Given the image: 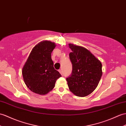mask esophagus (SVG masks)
Returning a JSON list of instances; mask_svg holds the SVG:
<instances>
[{"mask_svg":"<svg viewBox=\"0 0 126 126\" xmlns=\"http://www.w3.org/2000/svg\"><path fill=\"white\" fill-rule=\"evenodd\" d=\"M58 71H59V72L60 73V74L62 75H63V72H62V70H61V69H60L59 70H58Z\"/></svg>","mask_w":126,"mask_h":126,"instance_id":"esophagus-1","label":"esophagus"}]
</instances>
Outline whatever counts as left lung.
I'll return each instance as SVG.
<instances>
[{
	"label": "left lung",
	"instance_id": "left-lung-1",
	"mask_svg": "<svg viewBox=\"0 0 126 126\" xmlns=\"http://www.w3.org/2000/svg\"><path fill=\"white\" fill-rule=\"evenodd\" d=\"M72 52L69 57L72 64L71 75L66 78L70 91L84 97L96 88L103 72L102 64L89 50L83 47L69 44Z\"/></svg>",
	"mask_w": 126,
	"mask_h": 126
}]
</instances>
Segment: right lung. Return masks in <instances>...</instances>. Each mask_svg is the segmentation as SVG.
<instances>
[{
	"label": "right lung",
	"instance_id": "1",
	"mask_svg": "<svg viewBox=\"0 0 126 126\" xmlns=\"http://www.w3.org/2000/svg\"><path fill=\"white\" fill-rule=\"evenodd\" d=\"M56 44L43 41L32 49L23 65L22 74L25 84L32 92L45 95L54 88L62 76L54 68L51 52Z\"/></svg>",
	"mask_w": 126,
	"mask_h": 126
}]
</instances>
